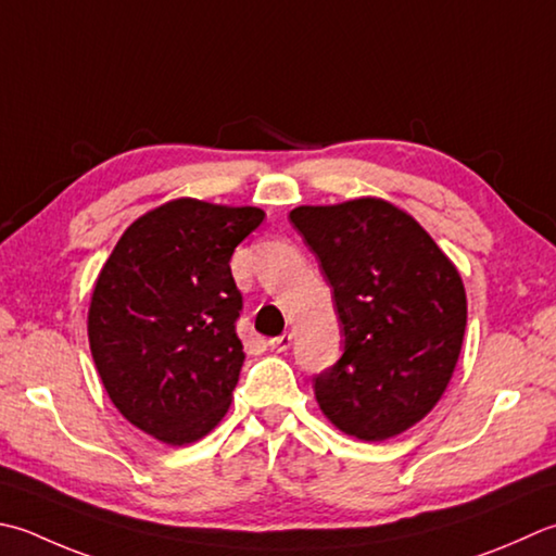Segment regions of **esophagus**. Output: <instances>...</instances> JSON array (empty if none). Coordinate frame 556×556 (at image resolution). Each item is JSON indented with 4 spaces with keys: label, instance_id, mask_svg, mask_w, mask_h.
Returning <instances> with one entry per match:
<instances>
[{
    "label": "esophagus",
    "instance_id": "1",
    "mask_svg": "<svg viewBox=\"0 0 556 556\" xmlns=\"http://www.w3.org/2000/svg\"><path fill=\"white\" fill-rule=\"evenodd\" d=\"M269 346H271V350H277V352H287L289 346H291V334L285 332V334H279V337H271Z\"/></svg>",
    "mask_w": 556,
    "mask_h": 556
}]
</instances>
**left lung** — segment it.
<instances>
[{"label": "left lung", "mask_w": 556, "mask_h": 556, "mask_svg": "<svg viewBox=\"0 0 556 556\" xmlns=\"http://www.w3.org/2000/svg\"><path fill=\"white\" fill-rule=\"evenodd\" d=\"M293 228L334 293L344 352L313 378L337 429L383 441L443 395L458 362L467 301L458 269L424 228L383 200L299 206Z\"/></svg>", "instance_id": "8db88e82"}]
</instances>
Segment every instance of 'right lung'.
Segmentation results:
<instances>
[{"label": "right lung", "instance_id": "obj_1", "mask_svg": "<svg viewBox=\"0 0 556 556\" xmlns=\"http://www.w3.org/2000/svg\"><path fill=\"white\" fill-rule=\"evenodd\" d=\"M263 219L255 206L173 200L139 216L98 275L89 311L98 376L149 437L192 443L231 405L245 358L231 255Z\"/></svg>", "mask_w": 556, "mask_h": 556}]
</instances>
